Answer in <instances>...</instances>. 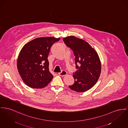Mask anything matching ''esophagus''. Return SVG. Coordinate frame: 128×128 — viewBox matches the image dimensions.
Segmentation results:
<instances>
[{
    "label": "esophagus",
    "instance_id": "34e87169",
    "mask_svg": "<svg viewBox=\"0 0 128 128\" xmlns=\"http://www.w3.org/2000/svg\"><path fill=\"white\" fill-rule=\"evenodd\" d=\"M58 74L59 75H60V76H64L67 75V72L65 70H62L61 72L59 73Z\"/></svg>",
    "mask_w": 128,
    "mask_h": 128
}]
</instances>
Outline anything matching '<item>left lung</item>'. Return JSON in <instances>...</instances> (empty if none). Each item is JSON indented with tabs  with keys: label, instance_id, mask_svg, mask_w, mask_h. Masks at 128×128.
Listing matches in <instances>:
<instances>
[{
	"label": "left lung",
	"instance_id": "obj_1",
	"mask_svg": "<svg viewBox=\"0 0 128 128\" xmlns=\"http://www.w3.org/2000/svg\"><path fill=\"white\" fill-rule=\"evenodd\" d=\"M63 41L74 51L78 69L73 75L75 83L69 87L77 92H85L95 85L100 76L102 66L99 56L89 43L74 36L64 38Z\"/></svg>",
	"mask_w": 128,
	"mask_h": 128
}]
</instances>
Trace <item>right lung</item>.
Instances as JSON below:
<instances>
[{
	"instance_id": "1",
	"label": "right lung",
	"mask_w": 128,
	"mask_h": 128,
	"mask_svg": "<svg viewBox=\"0 0 128 128\" xmlns=\"http://www.w3.org/2000/svg\"><path fill=\"white\" fill-rule=\"evenodd\" d=\"M54 37H39L26 44L18 55V72L26 85L42 88L50 83L53 76L49 70L48 57L51 46L60 40Z\"/></svg>"
}]
</instances>
